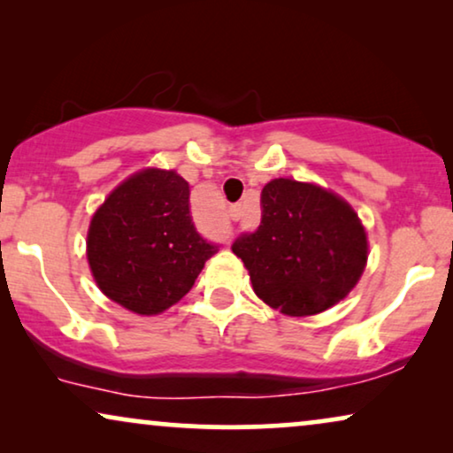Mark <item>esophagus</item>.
Returning <instances> with one entry per match:
<instances>
[{
  "label": "esophagus",
  "instance_id": "1",
  "mask_svg": "<svg viewBox=\"0 0 453 453\" xmlns=\"http://www.w3.org/2000/svg\"><path fill=\"white\" fill-rule=\"evenodd\" d=\"M228 216H231V220H241L243 219V206H241V203H234V206L228 208Z\"/></svg>",
  "mask_w": 453,
  "mask_h": 453
}]
</instances>
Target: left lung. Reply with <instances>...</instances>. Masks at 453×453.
Wrapping results in <instances>:
<instances>
[{"instance_id":"obj_1","label":"left lung","mask_w":453,"mask_h":453,"mask_svg":"<svg viewBox=\"0 0 453 453\" xmlns=\"http://www.w3.org/2000/svg\"><path fill=\"white\" fill-rule=\"evenodd\" d=\"M233 253L253 290L284 315L326 311L355 288L367 264V233L350 203L319 185L274 179L262 189V222Z\"/></svg>"}]
</instances>
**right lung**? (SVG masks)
<instances>
[{
  "label": "right lung",
  "instance_id": "add662e5",
  "mask_svg": "<svg viewBox=\"0 0 453 453\" xmlns=\"http://www.w3.org/2000/svg\"><path fill=\"white\" fill-rule=\"evenodd\" d=\"M216 251L191 220L189 183L163 169L117 185L92 216L86 239L98 288L138 315L163 313L181 301Z\"/></svg>",
  "mask_w": 453,
  "mask_h": 453
}]
</instances>
